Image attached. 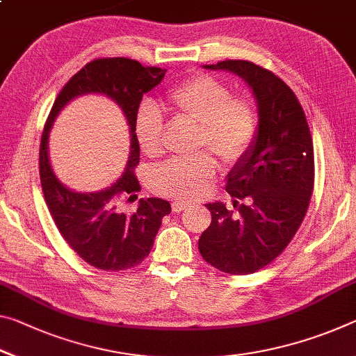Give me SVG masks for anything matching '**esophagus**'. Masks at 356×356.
<instances>
[{"label":"esophagus","instance_id":"34e87169","mask_svg":"<svg viewBox=\"0 0 356 356\" xmlns=\"http://www.w3.org/2000/svg\"><path fill=\"white\" fill-rule=\"evenodd\" d=\"M187 207H188V202H185V201H174L172 202V211L176 213L185 211Z\"/></svg>","mask_w":356,"mask_h":356}]
</instances>
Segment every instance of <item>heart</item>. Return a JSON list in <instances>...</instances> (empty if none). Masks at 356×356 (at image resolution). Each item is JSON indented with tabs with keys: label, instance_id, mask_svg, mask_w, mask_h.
I'll use <instances>...</instances> for the list:
<instances>
[{
	"label": "heart",
	"instance_id": "b5f03b06",
	"mask_svg": "<svg viewBox=\"0 0 356 356\" xmlns=\"http://www.w3.org/2000/svg\"><path fill=\"white\" fill-rule=\"evenodd\" d=\"M177 115L200 123L198 147H207L225 163H236L247 155L257 139L258 117L247 99L233 98L222 81L196 74L177 83L168 93ZM165 122L158 107L144 104L138 111L134 133L139 147L149 156L163 152ZM216 161L207 154L193 158H172L152 174V185L161 195L195 200L204 193L216 174Z\"/></svg>",
	"mask_w": 356,
	"mask_h": 356
}]
</instances>
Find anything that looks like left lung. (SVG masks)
<instances>
[{
	"label": "left lung",
	"instance_id": "8db88e82",
	"mask_svg": "<svg viewBox=\"0 0 356 356\" xmlns=\"http://www.w3.org/2000/svg\"><path fill=\"white\" fill-rule=\"evenodd\" d=\"M204 67L244 79L258 104L255 143L228 174L238 216L223 202L206 204L212 222L198 242L211 266L245 275L274 261L301 227L314 190L312 136L296 95L274 72L245 60Z\"/></svg>",
	"mask_w": 356,
	"mask_h": 356
}]
</instances>
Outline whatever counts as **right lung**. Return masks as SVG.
<instances>
[{
    "label": "right lung",
    "instance_id": "1",
    "mask_svg": "<svg viewBox=\"0 0 356 356\" xmlns=\"http://www.w3.org/2000/svg\"><path fill=\"white\" fill-rule=\"evenodd\" d=\"M166 70L143 66L129 58H98L87 63L61 88L44 127L39 147V176L44 200L60 234L83 261L103 270H125L138 266L154 247L161 220L171 204L160 198H140L131 216L122 211L123 201L138 198L140 190L134 168L139 165V143L134 133L143 95L163 81ZM98 92L121 107L130 127V156L126 172L104 191L79 194L67 189L49 166L47 140L54 118L77 96Z\"/></svg>",
    "mask_w": 356,
    "mask_h": 356
}]
</instances>
